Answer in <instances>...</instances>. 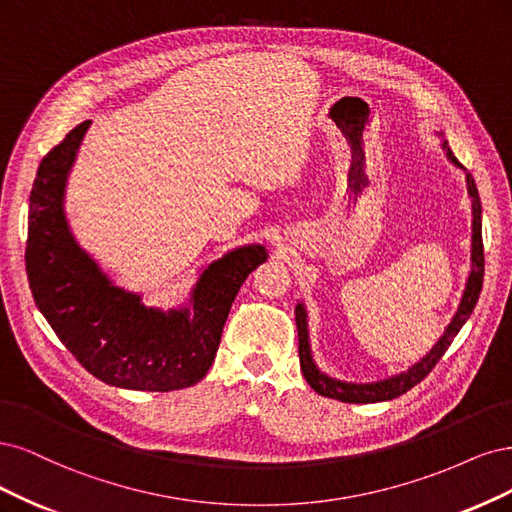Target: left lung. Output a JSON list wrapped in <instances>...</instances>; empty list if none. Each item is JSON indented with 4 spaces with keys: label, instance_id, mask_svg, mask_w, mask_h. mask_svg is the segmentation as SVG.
I'll return each mask as SVG.
<instances>
[{
    "label": "left lung",
    "instance_id": "left-lung-1",
    "mask_svg": "<svg viewBox=\"0 0 512 512\" xmlns=\"http://www.w3.org/2000/svg\"><path fill=\"white\" fill-rule=\"evenodd\" d=\"M438 136H442V131H438ZM442 151H447V157L453 166L466 172V168L461 166L457 157L453 155L447 140H442ZM466 183H468V195L472 197V270L468 274V283H466L464 295H461L457 312L453 315L451 323L447 325V329H444L440 340L432 346L430 353H427L423 359H419L415 366H410L406 372L393 374L389 378H383V381H374V383H344V381H338V378H332L325 372H321L315 364V359H312L310 338H308V315H306L304 304L300 302L298 306H295V323H298V338H300V366H302V374L306 378V383L317 393L325 395V398L349 402V404L387 402L393 398H400L402 393H406L408 389L421 383L423 378L430 374L432 368L438 364L440 357L447 353L453 338L459 334V329L464 327V323L472 315V310L478 302V295H481L483 276H485V253H483V232H481L483 229L481 197H478L474 178L468 172H466Z\"/></svg>",
    "mask_w": 512,
    "mask_h": 512
}]
</instances>
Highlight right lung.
Listing matches in <instances>:
<instances>
[{
  "label": "right lung",
  "instance_id": "obj_1",
  "mask_svg": "<svg viewBox=\"0 0 512 512\" xmlns=\"http://www.w3.org/2000/svg\"><path fill=\"white\" fill-rule=\"evenodd\" d=\"M91 121L76 125L48 153L29 195L25 266L36 306L87 372L106 385L174 391L200 383L217 355L238 289L266 246L246 244L202 270L187 306H146L117 287L76 242L65 217V185Z\"/></svg>",
  "mask_w": 512,
  "mask_h": 512
}]
</instances>
